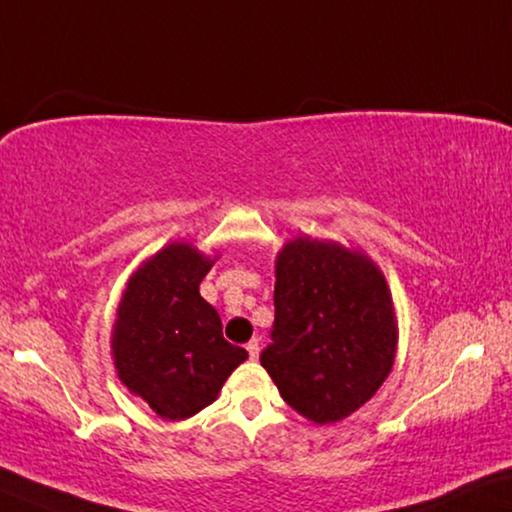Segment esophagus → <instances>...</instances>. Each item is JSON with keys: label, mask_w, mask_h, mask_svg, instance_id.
<instances>
[{"label": "esophagus", "mask_w": 512, "mask_h": 512, "mask_svg": "<svg viewBox=\"0 0 512 512\" xmlns=\"http://www.w3.org/2000/svg\"><path fill=\"white\" fill-rule=\"evenodd\" d=\"M247 352H249V359H258V352H261V345L254 338V341L247 343Z\"/></svg>", "instance_id": "34e87169"}]
</instances>
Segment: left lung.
I'll return each instance as SVG.
<instances>
[{
    "label": "left lung",
    "instance_id": "left-lung-1",
    "mask_svg": "<svg viewBox=\"0 0 512 512\" xmlns=\"http://www.w3.org/2000/svg\"><path fill=\"white\" fill-rule=\"evenodd\" d=\"M272 341L261 364L283 400L316 423L359 410L389 375L396 320L387 281L366 256L297 238L277 258Z\"/></svg>",
    "mask_w": 512,
    "mask_h": 512
}]
</instances>
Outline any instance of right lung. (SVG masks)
Listing matches in <instances>:
<instances>
[{
    "mask_svg": "<svg viewBox=\"0 0 512 512\" xmlns=\"http://www.w3.org/2000/svg\"><path fill=\"white\" fill-rule=\"evenodd\" d=\"M212 267L190 245H169L130 279L114 327L119 377L169 421L187 419L217 398L247 350L222 334L219 313L199 295Z\"/></svg>",
    "mask_w": 512,
    "mask_h": 512,
    "instance_id": "right-lung-1",
    "label": "right lung"
}]
</instances>
